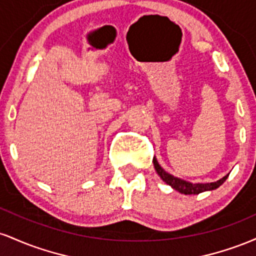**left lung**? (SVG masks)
<instances>
[{
    "instance_id": "8db88e82",
    "label": "left lung",
    "mask_w": 256,
    "mask_h": 256,
    "mask_svg": "<svg viewBox=\"0 0 256 256\" xmlns=\"http://www.w3.org/2000/svg\"><path fill=\"white\" fill-rule=\"evenodd\" d=\"M152 164H154L155 171L160 178L165 182L166 184H168L172 189L177 190L178 192L184 194V195H198V194H201L204 192H212V190L216 189L222 185L224 182L228 179V174H226L225 177L216 182H212V183H192V182L184 180V179L174 177V176L170 174L168 172H166L162 167L160 166V164L158 162L156 158L154 156L152 158Z\"/></svg>"
}]
</instances>
